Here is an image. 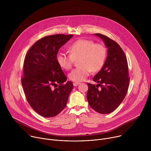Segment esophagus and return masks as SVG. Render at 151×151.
Listing matches in <instances>:
<instances>
[{"label": "esophagus", "mask_w": 151, "mask_h": 151, "mask_svg": "<svg viewBox=\"0 0 151 151\" xmlns=\"http://www.w3.org/2000/svg\"><path fill=\"white\" fill-rule=\"evenodd\" d=\"M80 83H81L80 82H74V83H73V85L75 86V87H76V86L79 85Z\"/></svg>", "instance_id": "34e87169"}]
</instances>
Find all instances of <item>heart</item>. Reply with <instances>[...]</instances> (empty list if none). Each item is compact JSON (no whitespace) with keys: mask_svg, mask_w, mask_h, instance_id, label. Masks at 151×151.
<instances>
[{"mask_svg":"<svg viewBox=\"0 0 151 151\" xmlns=\"http://www.w3.org/2000/svg\"><path fill=\"white\" fill-rule=\"evenodd\" d=\"M69 51L70 54L58 52L56 60L62 69L69 70L78 59L79 67L69 74V78L76 82L85 81L91 72L99 71L106 57V49L103 44L87 39H79L73 42L69 47Z\"/></svg>","mask_w":151,"mask_h":151,"instance_id":"1","label":"heart"}]
</instances>
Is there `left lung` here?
Instances as JSON below:
<instances>
[{
	"label": "left lung",
	"instance_id": "left-lung-1",
	"mask_svg": "<svg viewBox=\"0 0 151 151\" xmlns=\"http://www.w3.org/2000/svg\"><path fill=\"white\" fill-rule=\"evenodd\" d=\"M96 35L101 37L108 48L107 57L103 68L93 78L99 84L87 83V98L95 111L107 114L117 108L127 93L130 82L128 63L118 43L104 35L96 33Z\"/></svg>",
	"mask_w": 151,
	"mask_h": 151
}]
</instances>
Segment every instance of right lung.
<instances>
[{"label": "right lung", "instance_id": "add662e5", "mask_svg": "<svg viewBox=\"0 0 151 151\" xmlns=\"http://www.w3.org/2000/svg\"><path fill=\"white\" fill-rule=\"evenodd\" d=\"M73 36H45L35 43L25 57L21 79L25 96L33 110L44 117L60 113L73 88L72 82H66L67 77L56 60L59 49Z\"/></svg>", "mask_w": 151, "mask_h": 151}]
</instances>
